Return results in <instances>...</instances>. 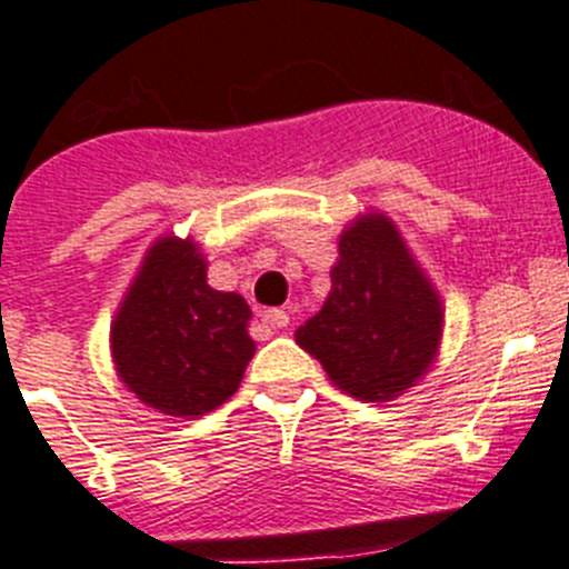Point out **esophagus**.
<instances>
[{
	"mask_svg": "<svg viewBox=\"0 0 569 569\" xmlns=\"http://www.w3.org/2000/svg\"><path fill=\"white\" fill-rule=\"evenodd\" d=\"M264 326L273 328V331H284V328L290 326L288 311H279V308H273V311H264Z\"/></svg>",
	"mask_w": 569,
	"mask_h": 569,
	"instance_id": "obj_1",
	"label": "esophagus"
}]
</instances>
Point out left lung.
<instances>
[{
	"label": "left lung",
	"mask_w": 569,
	"mask_h": 569,
	"mask_svg": "<svg viewBox=\"0 0 569 569\" xmlns=\"http://www.w3.org/2000/svg\"><path fill=\"white\" fill-rule=\"evenodd\" d=\"M442 305L383 214L360 218L340 238L331 293L296 342L337 387L360 401H389L433 363Z\"/></svg>",
	"instance_id": "left-lung-1"
}]
</instances>
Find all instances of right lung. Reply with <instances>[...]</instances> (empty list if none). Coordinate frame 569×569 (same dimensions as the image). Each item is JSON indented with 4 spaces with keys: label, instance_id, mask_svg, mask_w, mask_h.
Instances as JSON below:
<instances>
[{
    "label": "right lung",
    "instance_id": "add662e5",
    "mask_svg": "<svg viewBox=\"0 0 569 569\" xmlns=\"http://www.w3.org/2000/svg\"><path fill=\"white\" fill-rule=\"evenodd\" d=\"M250 305L206 284L191 241L150 247L112 326V355L130 392L168 416H203L232 396L256 342Z\"/></svg>",
    "mask_w": 569,
    "mask_h": 569
}]
</instances>
